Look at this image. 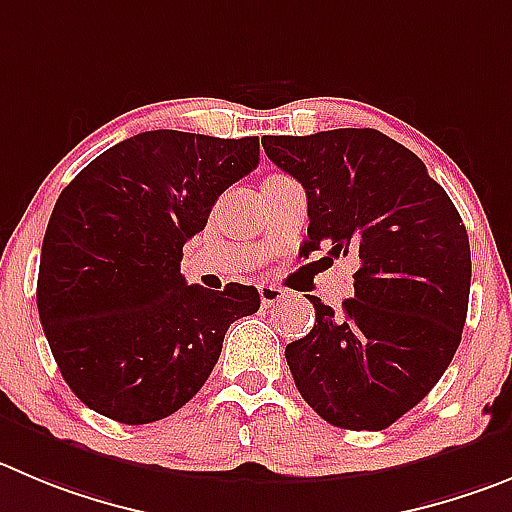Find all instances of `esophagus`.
<instances>
[{
  "label": "esophagus",
  "instance_id": "1",
  "mask_svg": "<svg viewBox=\"0 0 512 512\" xmlns=\"http://www.w3.org/2000/svg\"><path fill=\"white\" fill-rule=\"evenodd\" d=\"M257 290H260V300H262V305H265V308H270V305H278L280 300L288 298V290H283L280 285L262 283Z\"/></svg>",
  "mask_w": 512,
  "mask_h": 512
}]
</instances>
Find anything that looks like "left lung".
Returning <instances> with one entry per match:
<instances>
[{
  "label": "left lung",
  "instance_id": "1",
  "mask_svg": "<svg viewBox=\"0 0 512 512\" xmlns=\"http://www.w3.org/2000/svg\"><path fill=\"white\" fill-rule=\"evenodd\" d=\"M262 146L305 189V255L358 260L338 313L308 295L313 331L285 348L295 386L333 427H391L460 346L472 278L460 212L417 154L374 128L267 136Z\"/></svg>",
  "mask_w": 512,
  "mask_h": 512
}]
</instances>
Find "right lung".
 <instances>
[{
    "mask_svg": "<svg viewBox=\"0 0 512 512\" xmlns=\"http://www.w3.org/2000/svg\"><path fill=\"white\" fill-rule=\"evenodd\" d=\"M260 164V138L146 131L90 161L57 197L37 310L62 379L121 424L181 409L204 386L229 323L260 310L252 285H186L184 242L224 189Z\"/></svg>",
    "mask_w": 512,
    "mask_h": 512,
    "instance_id": "1",
    "label": "right lung"
}]
</instances>
